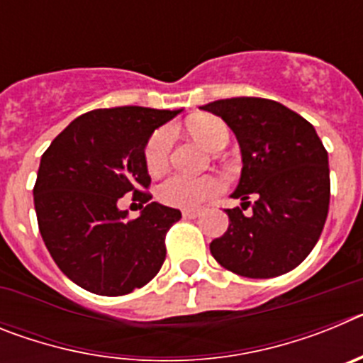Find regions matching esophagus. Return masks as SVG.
<instances>
[{"label":"esophagus","mask_w":363,"mask_h":363,"mask_svg":"<svg viewBox=\"0 0 363 363\" xmlns=\"http://www.w3.org/2000/svg\"><path fill=\"white\" fill-rule=\"evenodd\" d=\"M182 216L184 218H191V220H194V218L200 216V211H194V209H185L184 213H182Z\"/></svg>","instance_id":"esophagus-1"}]
</instances>
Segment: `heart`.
I'll use <instances>...</instances> for the list:
<instances>
[{
	"instance_id": "1",
	"label": "heart",
	"mask_w": 363,
	"mask_h": 363,
	"mask_svg": "<svg viewBox=\"0 0 363 363\" xmlns=\"http://www.w3.org/2000/svg\"><path fill=\"white\" fill-rule=\"evenodd\" d=\"M187 133L194 140L207 147L213 152L227 145L229 142V129L227 125L216 116H196L185 125ZM172 149V133L167 127L154 130L143 147V163L149 174H162L169 165V156ZM223 189L221 178L213 174L207 176H187L172 174L158 187V198L162 203L178 207V209H196L203 201L216 196Z\"/></svg>"
}]
</instances>
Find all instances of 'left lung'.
<instances>
[{
    "label": "left lung",
    "instance_id": "8db88e82",
    "mask_svg": "<svg viewBox=\"0 0 363 363\" xmlns=\"http://www.w3.org/2000/svg\"><path fill=\"white\" fill-rule=\"evenodd\" d=\"M230 127L242 150V176L225 209L229 227L211 242L221 267L247 278L293 271L318 242L329 213V158L313 125L265 98L218 99L203 105ZM255 197V202H249ZM247 206L251 215H243Z\"/></svg>",
    "mask_w": 363,
    "mask_h": 363
}]
</instances>
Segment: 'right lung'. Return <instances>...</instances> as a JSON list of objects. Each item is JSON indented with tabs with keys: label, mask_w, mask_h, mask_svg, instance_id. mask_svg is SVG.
<instances>
[{
	"label": "right lung",
	"mask_w": 363,
	"mask_h": 363,
	"mask_svg": "<svg viewBox=\"0 0 363 363\" xmlns=\"http://www.w3.org/2000/svg\"><path fill=\"white\" fill-rule=\"evenodd\" d=\"M182 111L96 108L78 116L43 152L34 185L41 238L67 278L89 293L123 296L149 284L165 259L167 230L182 218L150 201L143 147ZM127 191L147 203L130 220Z\"/></svg>",
	"instance_id": "right-lung-1"
}]
</instances>
